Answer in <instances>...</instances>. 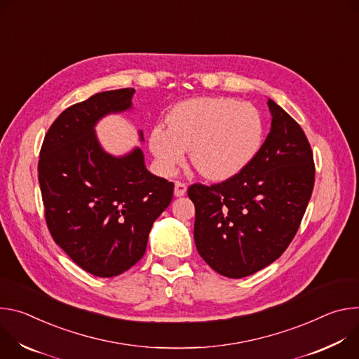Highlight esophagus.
I'll list each match as a JSON object with an SVG mask.
<instances>
[{
    "mask_svg": "<svg viewBox=\"0 0 359 359\" xmlns=\"http://www.w3.org/2000/svg\"><path fill=\"white\" fill-rule=\"evenodd\" d=\"M185 192H187V185L184 182L177 181L175 188H174V195L175 196H182V195H185Z\"/></svg>",
    "mask_w": 359,
    "mask_h": 359,
    "instance_id": "1",
    "label": "esophagus"
}]
</instances>
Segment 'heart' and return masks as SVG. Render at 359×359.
Returning a JSON list of instances; mask_svg holds the SVG:
<instances>
[{
	"label": "heart",
	"instance_id": "b5f03b06",
	"mask_svg": "<svg viewBox=\"0 0 359 359\" xmlns=\"http://www.w3.org/2000/svg\"><path fill=\"white\" fill-rule=\"evenodd\" d=\"M168 128H152L148 144L158 168L171 175L189 149L192 167L210 181H225L248 167L264 142L259 111L231 98H192L168 114Z\"/></svg>",
	"mask_w": 359,
	"mask_h": 359
}]
</instances>
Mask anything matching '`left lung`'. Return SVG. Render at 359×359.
<instances>
[{
	"label": "left lung",
	"mask_w": 359,
	"mask_h": 359,
	"mask_svg": "<svg viewBox=\"0 0 359 359\" xmlns=\"http://www.w3.org/2000/svg\"><path fill=\"white\" fill-rule=\"evenodd\" d=\"M266 104L271 131L252 163L221 184L188 188L196 250L228 278L252 275L283 255L313 188V156L302 128L275 101Z\"/></svg>",
	"instance_id": "obj_1"
}]
</instances>
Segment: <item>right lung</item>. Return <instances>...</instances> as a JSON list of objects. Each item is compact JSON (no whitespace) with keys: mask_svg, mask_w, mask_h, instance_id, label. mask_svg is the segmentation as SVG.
<instances>
[{"mask_svg":"<svg viewBox=\"0 0 359 359\" xmlns=\"http://www.w3.org/2000/svg\"><path fill=\"white\" fill-rule=\"evenodd\" d=\"M134 88L104 91L71 105L50 127L38 161L46 219L54 241L87 272L111 278L147 250L155 219L171 204L174 184L151 174L140 147L107 152L100 119L133 109ZM144 141L142 131H138Z\"/></svg>","mask_w":359,"mask_h":359,"instance_id":"obj_1","label":"right lung"}]
</instances>
